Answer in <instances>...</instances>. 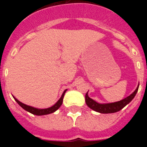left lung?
Wrapping results in <instances>:
<instances>
[{
	"mask_svg": "<svg viewBox=\"0 0 147 147\" xmlns=\"http://www.w3.org/2000/svg\"><path fill=\"white\" fill-rule=\"evenodd\" d=\"M138 87H139V85L137 87L136 90L132 94L129 95V96H127V98L121 100L119 102L109 104L98 103L96 101L90 98L88 96V92H87L86 95H85V102H86V105H88L90 108L95 110V111H96V112L100 113H116L121 110V109L124 108L126 105H128L134 98V97L136 96V93L138 92Z\"/></svg>",
	"mask_w": 147,
	"mask_h": 147,
	"instance_id": "obj_1",
	"label": "left lung"
}]
</instances>
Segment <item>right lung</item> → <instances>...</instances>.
Masks as SVG:
<instances>
[{"mask_svg": "<svg viewBox=\"0 0 147 147\" xmlns=\"http://www.w3.org/2000/svg\"><path fill=\"white\" fill-rule=\"evenodd\" d=\"M66 90H64L63 93H62V96L61 98L58 100V102L55 104L54 105H53L52 107H49V108H46V109H38V108H35V107H31V106H28V105H25V104L22 103L20 102V101H18L16 98L13 96V98H15V100L18 102V104L20 105V107L22 108H23L25 110L28 111V112L34 114V115H48V114H50V113H52L55 112L56 110H57L59 108L61 105L62 104V101H63V97H64V95L65 93Z\"/></svg>", "mask_w": 147, "mask_h": 147, "instance_id": "obj_1", "label": "right lung"}]
</instances>
